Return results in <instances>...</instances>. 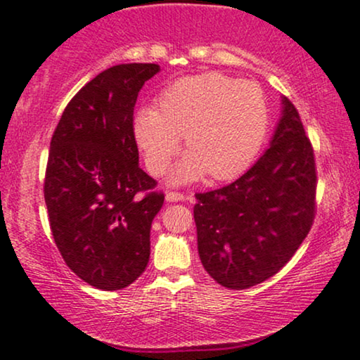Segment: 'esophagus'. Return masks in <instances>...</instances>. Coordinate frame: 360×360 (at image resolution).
I'll use <instances>...</instances> for the list:
<instances>
[{
    "label": "esophagus",
    "instance_id": "34e87169",
    "mask_svg": "<svg viewBox=\"0 0 360 360\" xmlns=\"http://www.w3.org/2000/svg\"><path fill=\"white\" fill-rule=\"evenodd\" d=\"M188 198H186V194L183 193H167L166 194V200L167 202H183V200H186Z\"/></svg>",
    "mask_w": 360,
    "mask_h": 360
}]
</instances>
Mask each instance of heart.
Returning a JSON list of instances; mask_svg holds the SVG:
<instances>
[{"label":"heart","instance_id":"obj_1","mask_svg":"<svg viewBox=\"0 0 360 360\" xmlns=\"http://www.w3.org/2000/svg\"><path fill=\"white\" fill-rule=\"evenodd\" d=\"M268 124V103L257 84L207 72L162 90L158 108L136 113L133 131L153 174L166 171L184 135L189 153L171 172L172 184H184L204 174L214 181L242 174L262 150Z\"/></svg>","mask_w":360,"mask_h":360}]
</instances>
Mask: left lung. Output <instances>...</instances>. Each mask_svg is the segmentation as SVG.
I'll list each match as a JSON object with an SVG mask.
<instances>
[{
    "label": "left lung",
    "instance_id": "1",
    "mask_svg": "<svg viewBox=\"0 0 360 360\" xmlns=\"http://www.w3.org/2000/svg\"><path fill=\"white\" fill-rule=\"evenodd\" d=\"M281 105L260 160L233 183L195 194L200 262L225 288L247 290L280 271L314 222V151L298 110L286 97Z\"/></svg>",
    "mask_w": 360,
    "mask_h": 360
}]
</instances>
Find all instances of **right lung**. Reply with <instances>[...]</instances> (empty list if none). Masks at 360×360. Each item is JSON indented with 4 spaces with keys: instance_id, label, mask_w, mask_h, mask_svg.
<instances>
[{
    "instance_id": "right-lung-1",
    "label": "right lung",
    "mask_w": 360,
    "mask_h": 360,
    "mask_svg": "<svg viewBox=\"0 0 360 360\" xmlns=\"http://www.w3.org/2000/svg\"><path fill=\"white\" fill-rule=\"evenodd\" d=\"M158 64L100 72L67 103L51 140L44 199L67 266L103 291L127 288L150 260V230L165 202L138 165L133 110Z\"/></svg>"
}]
</instances>
